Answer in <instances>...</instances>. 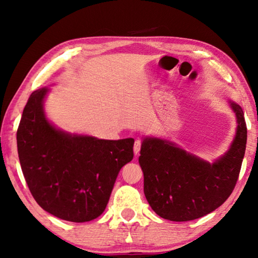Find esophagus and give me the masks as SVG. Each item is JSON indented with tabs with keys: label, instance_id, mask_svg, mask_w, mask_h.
<instances>
[{
	"label": "esophagus",
	"instance_id": "1",
	"mask_svg": "<svg viewBox=\"0 0 258 258\" xmlns=\"http://www.w3.org/2000/svg\"><path fill=\"white\" fill-rule=\"evenodd\" d=\"M140 149H141V140H135V142H134V148H133V150H134V155H135V156L139 155Z\"/></svg>",
	"mask_w": 258,
	"mask_h": 258
}]
</instances>
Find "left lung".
I'll list each match as a JSON object with an SVG mask.
<instances>
[{
	"label": "left lung",
	"mask_w": 258,
	"mask_h": 258,
	"mask_svg": "<svg viewBox=\"0 0 258 258\" xmlns=\"http://www.w3.org/2000/svg\"><path fill=\"white\" fill-rule=\"evenodd\" d=\"M237 131L229 150L214 163L199 158L165 139L146 137L139 163L145 196L165 220L186 222L215 211L230 197L237 183L247 143L242 108L229 100Z\"/></svg>",
	"instance_id": "8db88e82"
}]
</instances>
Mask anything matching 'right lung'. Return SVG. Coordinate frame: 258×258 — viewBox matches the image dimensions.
Listing matches in <instances>:
<instances>
[{"instance_id": "obj_1", "label": "right lung", "mask_w": 258, "mask_h": 258, "mask_svg": "<svg viewBox=\"0 0 258 258\" xmlns=\"http://www.w3.org/2000/svg\"><path fill=\"white\" fill-rule=\"evenodd\" d=\"M50 89L30 94L17 131L20 166L34 199L61 220L83 223L107 207L117 175L133 159L134 139L102 140L56 128L46 118Z\"/></svg>"}]
</instances>
